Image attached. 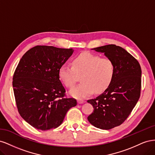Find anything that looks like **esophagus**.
I'll return each mask as SVG.
<instances>
[{"label": "esophagus", "mask_w": 155, "mask_h": 155, "mask_svg": "<svg viewBox=\"0 0 155 155\" xmlns=\"http://www.w3.org/2000/svg\"><path fill=\"white\" fill-rule=\"evenodd\" d=\"M85 102L83 100H78V104H82L83 103Z\"/></svg>", "instance_id": "1"}]
</instances>
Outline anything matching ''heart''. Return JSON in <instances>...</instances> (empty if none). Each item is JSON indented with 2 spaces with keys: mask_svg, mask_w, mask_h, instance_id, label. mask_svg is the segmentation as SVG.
Returning a JSON list of instances; mask_svg holds the SVG:
<instances>
[{
  "mask_svg": "<svg viewBox=\"0 0 155 155\" xmlns=\"http://www.w3.org/2000/svg\"><path fill=\"white\" fill-rule=\"evenodd\" d=\"M115 72L114 63L108 58L89 52H84L75 58L72 66L63 64L59 70L60 80L67 87H72L78 76L82 75L79 85L73 87L69 94L78 100L91 96L96 91H104L110 85Z\"/></svg>",
  "mask_w": 155,
  "mask_h": 155,
  "instance_id": "1",
  "label": "heart"
}]
</instances>
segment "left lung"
<instances>
[{
    "label": "left lung",
    "instance_id": "left-lung-1",
    "mask_svg": "<svg viewBox=\"0 0 155 155\" xmlns=\"http://www.w3.org/2000/svg\"><path fill=\"white\" fill-rule=\"evenodd\" d=\"M92 50L110 59L115 72L106 90L87 101L94 107L87 119L96 127L109 130L122 124L137 104L141 90V67L138 61L120 46L108 45Z\"/></svg>",
    "mask_w": 155,
    "mask_h": 155
}]
</instances>
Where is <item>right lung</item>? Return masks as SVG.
I'll use <instances>...</instances> for the list:
<instances>
[{"mask_svg":"<svg viewBox=\"0 0 155 155\" xmlns=\"http://www.w3.org/2000/svg\"><path fill=\"white\" fill-rule=\"evenodd\" d=\"M72 48L36 46L22 56L13 78L17 109L34 128L46 130L63 123L67 111L77 105L64 96L59 68L72 55Z\"/></svg>","mask_w":155,"mask_h":155,"instance_id":"1","label":"right lung"}]
</instances>
